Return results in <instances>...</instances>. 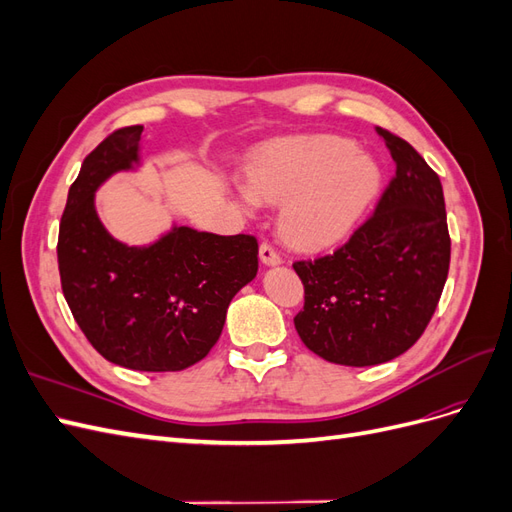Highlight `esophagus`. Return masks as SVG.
Masks as SVG:
<instances>
[{
	"label": "esophagus",
	"mask_w": 512,
	"mask_h": 512,
	"mask_svg": "<svg viewBox=\"0 0 512 512\" xmlns=\"http://www.w3.org/2000/svg\"><path fill=\"white\" fill-rule=\"evenodd\" d=\"M260 260L265 262V265H280L282 256H280V252H277L271 243L265 241V243H260Z\"/></svg>",
	"instance_id": "1"
}]
</instances>
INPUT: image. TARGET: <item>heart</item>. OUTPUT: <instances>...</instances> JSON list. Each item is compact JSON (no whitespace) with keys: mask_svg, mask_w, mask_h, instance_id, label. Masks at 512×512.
<instances>
[{"mask_svg":"<svg viewBox=\"0 0 512 512\" xmlns=\"http://www.w3.org/2000/svg\"><path fill=\"white\" fill-rule=\"evenodd\" d=\"M256 200L280 205L282 232L301 247L344 239L380 185L378 166L335 136H307L260 151L247 173Z\"/></svg>","mask_w":512,"mask_h":512,"instance_id":"obj_1","label":"heart"}]
</instances>
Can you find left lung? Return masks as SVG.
I'll use <instances>...</instances> for the list:
<instances>
[{
	"mask_svg": "<svg viewBox=\"0 0 512 512\" xmlns=\"http://www.w3.org/2000/svg\"><path fill=\"white\" fill-rule=\"evenodd\" d=\"M397 164L374 213L331 254L294 260L301 342L324 361L367 367L395 359L423 335L451 265L444 192L421 153L378 128Z\"/></svg>",
	"mask_w": 512,
	"mask_h": 512,
	"instance_id": "obj_1",
	"label": "left lung"
}]
</instances>
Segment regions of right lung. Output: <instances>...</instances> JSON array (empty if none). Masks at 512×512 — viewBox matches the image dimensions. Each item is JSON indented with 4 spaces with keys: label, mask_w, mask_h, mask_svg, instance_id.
I'll return each mask as SVG.
<instances>
[{
    "label": "right lung",
    "mask_w": 512,
    "mask_h": 512,
    "mask_svg": "<svg viewBox=\"0 0 512 512\" xmlns=\"http://www.w3.org/2000/svg\"><path fill=\"white\" fill-rule=\"evenodd\" d=\"M143 126L119 128L85 158L59 222L61 290L89 344L136 371H181L218 342L232 297L254 280V235L175 228L149 247L115 241L98 220L94 192L138 160Z\"/></svg>",
    "instance_id": "right-lung-1"
}]
</instances>
